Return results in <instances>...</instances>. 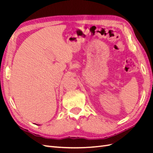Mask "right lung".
<instances>
[{
    "instance_id": "obj_1",
    "label": "right lung",
    "mask_w": 153,
    "mask_h": 153,
    "mask_svg": "<svg viewBox=\"0 0 153 153\" xmlns=\"http://www.w3.org/2000/svg\"><path fill=\"white\" fill-rule=\"evenodd\" d=\"M36 125H38V124H36Z\"/></svg>"
}]
</instances>
